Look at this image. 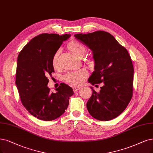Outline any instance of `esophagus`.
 <instances>
[{"mask_svg": "<svg viewBox=\"0 0 153 153\" xmlns=\"http://www.w3.org/2000/svg\"><path fill=\"white\" fill-rule=\"evenodd\" d=\"M80 88H80V87H79V86H74V87L72 88L74 92H76V91H78V90Z\"/></svg>", "mask_w": 153, "mask_h": 153, "instance_id": "1", "label": "esophagus"}]
</instances>
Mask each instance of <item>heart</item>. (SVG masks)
<instances>
[{"mask_svg": "<svg viewBox=\"0 0 153 153\" xmlns=\"http://www.w3.org/2000/svg\"><path fill=\"white\" fill-rule=\"evenodd\" d=\"M68 47H69L72 53L79 58L82 57L86 52V48L84 45L77 42H71L68 45ZM59 54V50L55 53L52 59V65L55 68L57 67L58 66L57 59ZM87 75L88 72L86 70L80 69L76 71H71L67 72L64 76V79L67 82L75 84V85H79V84H81L83 82Z\"/></svg>", "mask_w": 153, "mask_h": 153, "instance_id": "1", "label": "heart"}]
</instances>
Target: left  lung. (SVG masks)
<instances>
[{"instance_id": "obj_1", "label": "left lung", "mask_w": 153, "mask_h": 153, "mask_svg": "<svg viewBox=\"0 0 153 153\" xmlns=\"http://www.w3.org/2000/svg\"><path fill=\"white\" fill-rule=\"evenodd\" d=\"M74 36L92 51L94 71L88 82L92 85L103 82L99 93L91 87L93 94L87 109L97 120L114 119L125 110L132 97L134 67L131 56L108 32L97 31Z\"/></svg>"}]
</instances>
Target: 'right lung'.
<instances>
[{
    "label": "right lung",
    "mask_w": 153,
    "mask_h": 153,
    "mask_svg": "<svg viewBox=\"0 0 153 153\" xmlns=\"http://www.w3.org/2000/svg\"><path fill=\"white\" fill-rule=\"evenodd\" d=\"M69 34L43 33L33 38L18 56L16 84L21 102L30 114L45 121L60 117L74 94L71 87L64 83L51 93L48 76L54 72L52 59Z\"/></svg>",
    "instance_id": "add662e5"
}]
</instances>
